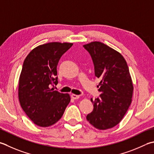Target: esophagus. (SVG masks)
<instances>
[{"label":"esophagus","instance_id":"obj_1","mask_svg":"<svg viewBox=\"0 0 154 154\" xmlns=\"http://www.w3.org/2000/svg\"><path fill=\"white\" fill-rule=\"evenodd\" d=\"M71 98L73 99H78L79 98V95H75V94H72L71 95Z\"/></svg>","mask_w":154,"mask_h":154}]
</instances>
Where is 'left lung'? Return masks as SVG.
<instances>
[{"label": "left lung", "mask_w": 154, "mask_h": 154, "mask_svg": "<svg viewBox=\"0 0 154 154\" xmlns=\"http://www.w3.org/2000/svg\"><path fill=\"white\" fill-rule=\"evenodd\" d=\"M83 47L91 57L95 75L101 79L100 97L91 99L93 110L86 118L99 130L112 128L122 121L131 103L134 85L127 62L118 51L101 42Z\"/></svg>", "instance_id": "obj_1"}]
</instances>
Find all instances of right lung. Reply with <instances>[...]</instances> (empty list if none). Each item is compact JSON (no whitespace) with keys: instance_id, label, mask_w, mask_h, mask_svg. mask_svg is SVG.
I'll return each instance as SVG.
<instances>
[{"instance_id":"obj_1","label":"right lung","mask_w":154,"mask_h":154,"mask_svg":"<svg viewBox=\"0 0 154 154\" xmlns=\"http://www.w3.org/2000/svg\"><path fill=\"white\" fill-rule=\"evenodd\" d=\"M73 43L52 42L33 49L23 63L19 81V99L23 111L40 127H49L61 118L71 101L68 93L51 89L58 83L57 67Z\"/></svg>"}]
</instances>
